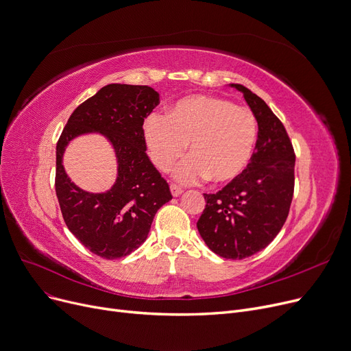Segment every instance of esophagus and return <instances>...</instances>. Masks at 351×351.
<instances>
[{"mask_svg": "<svg viewBox=\"0 0 351 351\" xmlns=\"http://www.w3.org/2000/svg\"><path fill=\"white\" fill-rule=\"evenodd\" d=\"M171 192H172V195L176 197V196H179V195L183 192V189H182L180 186L175 185V183H172V185H171Z\"/></svg>", "mask_w": 351, "mask_h": 351, "instance_id": "esophagus-1", "label": "esophagus"}]
</instances>
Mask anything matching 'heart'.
<instances>
[{
	"label": "heart",
	"mask_w": 351,
	"mask_h": 351,
	"mask_svg": "<svg viewBox=\"0 0 351 351\" xmlns=\"http://www.w3.org/2000/svg\"><path fill=\"white\" fill-rule=\"evenodd\" d=\"M145 141L158 169L168 172L185 154L189 159L175 172L182 183L208 178L228 183L241 175L250 160L257 136L252 110L209 95H192L178 101L168 115H152L145 122Z\"/></svg>",
	"instance_id": "obj_1"
}]
</instances>
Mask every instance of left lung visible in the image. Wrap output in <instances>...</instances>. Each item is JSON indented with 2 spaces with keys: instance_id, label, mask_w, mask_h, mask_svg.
<instances>
[{
  "instance_id": "obj_1",
  "label": "left lung",
  "mask_w": 351,
  "mask_h": 351,
  "mask_svg": "<svg viewBox=\"0 0 351 351\" xmlns=\"http://www.w3.org/2000/svg\"><path fill=\"white\" fill-rule=\"evenodd\" d=\"M259 132L247 168L216 193H204L206 206L197 230L220 257L242 261L263 250L282 230L294 192L296 155L282 121L267 104L241 84Z\"/></svg>"
}]
</instances>
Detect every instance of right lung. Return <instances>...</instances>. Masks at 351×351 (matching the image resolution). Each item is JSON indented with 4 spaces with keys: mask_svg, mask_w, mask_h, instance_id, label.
Returning <instances> with one entry per match:
<instances>
[{
    "mask_svg": "<svg viewBox=\"0 0 351 351\" xmlns=\"http://www.w3.org/2000/svg\"><path fill=\"white\" fill-rule=\"evenodd\" d=\"M159 104L146 85L109 84L71 114L57 142L55 192L71 233L106 261L136 250L147 237L158 209L172 199L168 182L146 155L143 121ZM98 130L114 145L119 179L105 194L80 190L66 176L62 154L71 139Z\"/></svg>",
    "mask_w": 351,
    "mask_h": 351,
    "instance_id": "1",
    "label": "right lung"
}]
</instances>
